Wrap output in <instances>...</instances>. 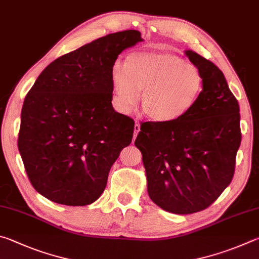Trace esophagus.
I'll return each mask as SVG.
<instances>
[{"label": "esophagus", "mask_w": 259, "mask_h": 259, "mask_svg": "<svg viewBox=\"0 0 259 259\" xmlns=\"http://www.w3.org/2000/svg\"><path fill=\"white\" fill-rule=\"evenodd\" d=\"M140 131H141V126H140L139 122H135V125H134V140H135V138L138 137Z\"/></svg>", "instance_id": "34e87169"}]
</instances>
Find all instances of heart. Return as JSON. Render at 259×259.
<instances>
[{
  "instance_id": "b5f03b06",
  "label": "heart",
  "mask_w": 259,
  "mask_h": 259,
  "mask_svg": "<svg viewBox=\"0 0 259 259\" xmlns=\"http://www.w3.org/2000/svg\"><path fill=\"white\" fill-rule=\"evenodd\" d=\"M113 102L128 111L141 95V106L150 119L170 122L190 111L202 91L199 68L170 52H139L117 60L111 69Z\"/></svg>"
}]
</instances>
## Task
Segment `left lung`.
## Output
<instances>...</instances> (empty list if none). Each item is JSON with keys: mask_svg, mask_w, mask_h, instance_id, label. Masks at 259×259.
I'll use <instances>...</instances> for the list:
<instances>
[{"mask_svg": "<svg viewBox=\"0 0 259 259\" xmlns=\"http://www.w3.org/2000/svg\"><path fill=\"white\" fill-rule=\"evenodd\" d=\"M185 54L202 75L197 102L178 120L142 122L135 140L149 197L181 215L206 209L229 187L241 143L239 103L224 74L198 53Z\"/></svg>", "mask_w": 259, "mask_h": 259, "instance_id": "8db88e82", "label": "left lung"}]
</instances>
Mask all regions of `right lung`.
I'll list each match as a JSON object with an SVG mask.
<instances>
[{
    "label": "right lung",
    "instance_id": "1",
    "mask_svg": "<svg viewBox=\"0 0 259 259\" xmlns=\"http://www.w3.org/2000/svg\"><path fill=\"white\" fill-rule=\"evenodd\" d=\"M141 40L133 29L95 39L50 63L27 93L18 148L31 185L49 200L86 206L106 189L134 133L132 118L112 108L111 69Z\"/></svg>",
    "mask_w": 259,
    "mask_h": 259
}]
</instances>
